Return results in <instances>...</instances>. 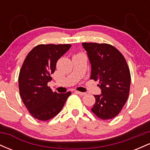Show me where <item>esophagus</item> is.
Masks as SVG:
<instances>
[{
  "instance_id": "esophagus-1",
  "label": "esophagus",
  "mask_w": 150,
  "mask_h": 150,
  "mask_svg": "<svg viewBox=\"0 0 150 150\" xmlns=\"http://www.w3.org/2000/svg\"><path fill=\"white\" fill-rule=\"evenodd\" d=\"M75 92L77 94H79V95H80V96H84L85 94V92H79V91H75Z\"/></svg>"
}]
</instances>
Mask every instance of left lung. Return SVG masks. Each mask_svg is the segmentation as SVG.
I'll list each match as a JSON object with an SVG mask.
<instances>
[{
  "mask_svg": "<svg viewBox=\"0 0 150 150\" xmlns=\"http://www.w3.org/2000/svg\"><path fill=\"white\" fill-rule=\"evenodd\" d=\"M91 64V80H99L101 94L94 95L95 104L91 108L103 120L114 118L128 99L130 73L126 61L114 46L107 44L82 43Z\"/></svg>",
  "mask_w": 150,
  "mask_h": 150,
  "instance_id": "obj_1",
  "label": "left lung"
}]
</instances>
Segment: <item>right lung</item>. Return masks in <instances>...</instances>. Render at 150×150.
<instances>
[{
    "label": "right lung",
    "mask_w": 150,
    "mask_h": 150,
    "mask_svg": "<svg viewBox=\"0 0 150 150\" xmlns=\"http://www.w3.org/2000/svg\"><path fill=\"white\" fill-rule=\"evenodd\" d=\"M70 44H41L27 54L19 75L22 100L32 116L40 120L52 118L61 111L71 92L58 94L48 87L58 60Z\"/></svg>",
    "instance_id": "add662e5"
}]
</instances>
